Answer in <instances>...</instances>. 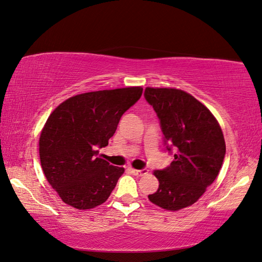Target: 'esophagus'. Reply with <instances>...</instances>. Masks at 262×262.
<instances>
[{"label":"esophagus","mask_w":262,"mask_h":262,"mask_svg":"<svg viewBox=\"0 0 262 262\" xmlns=\"http://www.w3.org/2000/svg\"><path fill=\"white\" fill-rule=\"evenodd\" d=\"M131 171L134 173L135 175H138V177H143V175L147 174V169L146 168H143V169H135V168H131Z\"/></svg>","instance_id":"1"}]
</instances>
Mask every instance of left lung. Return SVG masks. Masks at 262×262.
Returning <instances> with one entry per match:
<instances>
[{"instance_id":"left-lung-1","label":"left lung","mask_w":262,"mask_h":262,"mask_svg":"<svg viewBox=\"0 0 262 262\" xmlns=\"http://www.w3.org/2000/svg\"><path fill=\"white\" fill-rule=\"evenodd\" d=\"M145 100L160 121L170 166L156 170L159 188L148 200L162 209L178 211L197 202L217 178L225 157L220 124L207 106L180 89H145Z\"/></svg>"}]
</instances>
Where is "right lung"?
<instances>
[{"instance_id":"1","label":"right lung","mask_w":262,"mask_h":262,"mask_svg":"<svg viewBox=\"0 0 262 262\" xmlns=\"http://www.w3.org/2000/svg\"><path fill=\"white\" fill-rule=\"evenodd\" d=\"M141 94V87L80 94L47 118L39 139L40 164L66 204L85 210L108 200L124 168L97 158V148L108 145L123 114Z\"/></svg>"}]
</instances>
